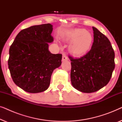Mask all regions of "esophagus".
<instances>
[{
	"mask_svg": "<svg viewBox=\"0 0 122 122\" xmlns=\"http://www.w3.org/2000/svg\"><path fill=\"white\" fill-rule=\"evenodd\" d=\"M66 60H68L67 56H66V54H65V53H63V56H62V61H66Z\"/></svg>",
	"mask_w": 122,
	"mask_h": 122,
	"instance_id": "34e87169",
	"label": "esophagus"
}]
</instances>
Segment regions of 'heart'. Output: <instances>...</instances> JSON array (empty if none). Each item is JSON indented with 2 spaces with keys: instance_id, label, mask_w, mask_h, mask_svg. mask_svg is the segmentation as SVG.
I'll return each mask as SVG.
<instances>
[{
  "instance_id": "obj_1",
  "label": "heart",
  "mask_w": 122,
  "mask_h": 122,
  "mask_svg": "<svg viewBox=\"0 0 122 122\" xmlns=\"http://www.w3.org/2000/svg\"><path fill=\"white\" fill-rule=\"evenodd\" d=\"M65 39L71 43V51L76 56H81L87 52L93 42V36L84 29H76L66 34Z\"/></svg>"
}]
</instances>
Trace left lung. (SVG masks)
Masks as SVG:
<instances>
[{
  "instance_id": "obj_1",
  "label": "left lung",
  "mask_w": 122,
  "mask_h": 122,
  "mask_svg": "<svg viewBox=\"0 0 122 122\" xmlns=\"http://www.w3.org/2000/svg\"><path fill=\"white\" fill-rule=\"evenodd\" d=\"M92 28L94 41L91 49L80 58L69 56L71 84L84 93L95 92L106 86L115 68V54L109 40Z\"/></svg>"
}]
</instances>
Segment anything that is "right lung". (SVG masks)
<instances>
[{"label": "right lung", "mask_w": 122, "mask_h": 122, "mask_svg": "<svg viewBox=\"0 0 122 122\" xmlns=\"http://www.w3.org/2000/svg\"><path fill=\"white\" fill-rule=\"evenodd\" d=\"M53 26H31L18 33L9 49L8 68L13 81L25 92L36 93L49 87L51 76L61 63V54L49 51Z\"/></svg>", "instance_id": "right-lung-1"}]
</instances>
